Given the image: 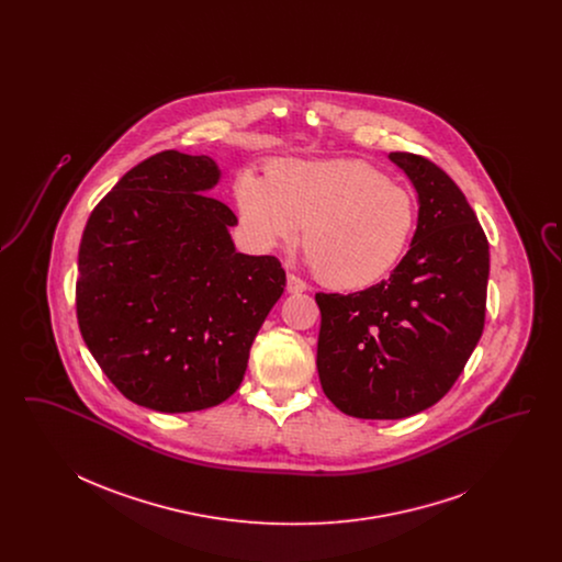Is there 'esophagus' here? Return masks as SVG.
<instances>
[{
    "label": "esophagus",
    "mask_w": 562,
    "mask_h": 562,
    "mask_svg": "<svg viewBox=\"0 0 562 562\" xmlns=\"http://www.w3.org/2000/svg\"><path fill=\"white\" fill-rule=\"evenodd\" d=\"M286 291L291 294L303 293V291H307V284H305L301 278H296L294 273H289V278H286Z\"/></svg>",
    "instance_id": "esophagus-1"
}]
</instances>
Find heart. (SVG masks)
I'll return each instance as SVG.
<instances>
[{
    "mask_svg": "<svg viewBox=\"0 0 562 562\" xmlns=\"http://www.w3.org/2000/svg\"><path fill=\"white\" fill-rule=\"evenodd\" d=\"M236 204L259 250L293 244L305 225V263L341 291L369 289L396 268L417 218L406 189L358 160L273 161L268 179L241 172Z\"/></svg>",
    "mask_w": 562,
    "mask_h": 562,
    "instance_id": "1",
    "label": "heart"
}]
</instances>
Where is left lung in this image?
<instances>
[{"label": "left lung", "mask_w": 562, "mask_h": 562, "mask_svg": "<svg viewBox=\"0 0 562 562\" xmlns=\"http://www.w3.org/2000/svg\"><path fill=\"white\" fill-rule=\"evenodd\" d=\"M417 191V229L401 263L360 293H318V374L326 398L358 419H402L440 401L484 328L488 241L436 164L387 156Z\"/></svg>", "instance_id": "obj_1"}]
</instances>
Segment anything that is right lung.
<instances>
[{
    "mask_svg": "<svg viewBox=\"0 0 562 562\" xmlns=\"http://www.w3.org/2000/svg\"><path fill=\"white\" fill-rule=\"evenodd\" d=\"M218 179L209 156L156 154L117 181L81 236V337L109 381L151 411L227 401L286 286L276 257L236 250L238 218L209 195Z\"/></svg>",
    "mask_w": 562,
    "mask_h": 562,
    "instance_id": "right-lung-1",
    "label": "right lung"
}]
</instances>
